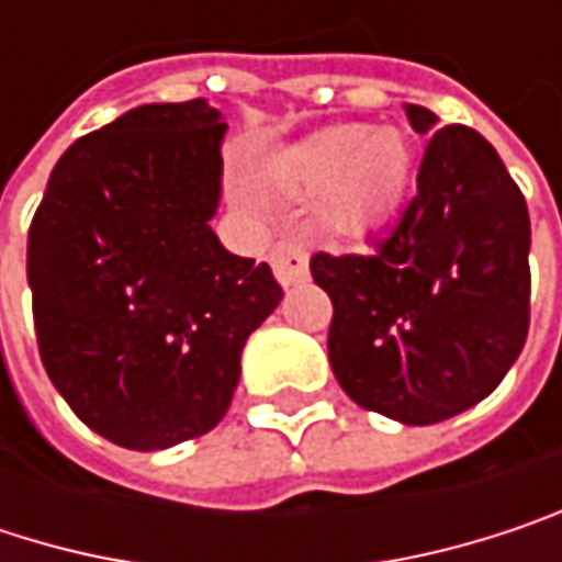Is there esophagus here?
<instances>
[{
    "mask_svg": "<svg viewBox=\"0 0 562 562\" xmlns=\"http://www.w3.org/2000/svg\"><path fill=\"white\" fill-rule=\"evenodd\" d=\"M270 263H273V273L282 285H295L308 277V254L292 244V240H280L270 254Z\"/></svg>",
    "mask_w": 562,
    "mask_h": 562,
    "instance_id": "34e87169",
    "label": "esophagus"
}]
</instances>
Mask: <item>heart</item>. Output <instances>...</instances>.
I'll return each instance as SVG.
<instances>
[{
    "label": "heart",
    "instance_id": "1",
    "mask_svg": "<svg viewBox=\"0 0 562 562\" xmlns=\"http://www.w3.org/2000/svg\"><path fill=\"white\" fill-rule=\"evenodd\" d=\"M413 175V143L400 126L345 123L295 146L277 178L292 194L318 198L331 231L361 234L387 221Z\"/></svg>",
    "mask_w": 562,
    "mask_h": 562
}]
</instances>
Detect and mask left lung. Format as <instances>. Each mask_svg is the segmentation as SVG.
<instances>
[{"label":"left lung","instance_id":"8db88e82","mask_svg":"<svg viewBox=\"0 0 562 562\" xmlns=\"http://www.w3.org/2000/svg\"><path fill=\"white\" fill-rule=\"evenodd\" d=\"M416 133L436 113L406 106ZM530 214L495 146L469 126L432 133L416 194L371 254H315L331 299L328 361L358 406L442 423L495 391L530 325Z\"/></svg>","mask_w":562,"mask_h":562}]
</instances>
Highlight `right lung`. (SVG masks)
<instances>
[{
	"label": "right lung",
	"mask_w": 562,
	"mask_h": 562,
	"mask_svg": "<svg viewBox=\"0 0 562 562\" xmlns=\"http://www.w3.org/2000/svg\"><path fill=\"white\" fill-rule=\"evenodd\" d=\"M224 130L204 100L136 106L57 159L29 227L42 364L123 449L214 429L250 331L282 299L273 270L227 254L207 224Z\"/></svg>",
	"instance_id": "right-lung-1"
}]
</instances>
